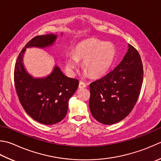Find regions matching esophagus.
<instances>
[{
  "label": "esophagus",
  "mask_w": 161,
  "mask_h": 161,
  "mask_svg": "<svg viewBox=\"0 0 161 161\" xmlns=\"http://www.w3.org/2000/svg\"><path fill=\"white\" fill-rule=\"evenodd\" d=\"M86 86V84L84 83L83 81H80V83H79V89H83V88H85Z\"/></svg>",
  "instance_id": "34e87169"
}]
</instances>
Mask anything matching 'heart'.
Returning <instances> with one entry per match:
<instances>
[{
  "label": "heart",
  "mask_w": 161,
  "mask_h": 161,
  "mask_svg": "<svg viewBox=\"0 0 161 161\" xmlns=\"http://www.w3.org/2000/svg\"><path fill=\"white\" fill-rule=\"evenodd\" d=\"M116 56V49L112 43L90 39L78 45L74 53H66L65 68L69 74L73 75L79 65V60H82L84 68L91 76L102 77L114 64Z\"/></svg>",
  "instance_id": "b5f03b06"
}]
</instances>
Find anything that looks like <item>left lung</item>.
I'll return each mask as SVG.
<instances>
[{
    "instance_id": "8db88e82",
    "label": "left lung",
    "mask_w": 161,
    "mask_h": 161,
    "mask_svg": "<svg viewBox=\"0 0 161 161\" xmlns=\"http://www.w3.org/2000/svg\"><path fill=\"white\" fill-rule=\"evenodd\" d=\"M143 75L140 53L128 45L127 53L113 71L90 84L89 108L94 119L111 125L126 117L140 96Z\"/></svg>"
}]
</instances>
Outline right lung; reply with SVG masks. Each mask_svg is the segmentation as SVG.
<instances>
[{"label": "right lung", "instance_id": "obj_1", "mask_svg": "<svg viewBox=\"0 0 161 161\" xmlns=\"http://www.w3.org/2000/svg\"><path fill=\"white\" fill-rule=\"evenodd\" d=\"M56 38L57 35L52 33L31 40L19 54L14 72L16 91L22 107L31 118L45 125L57 124L65 118L68 100L77 91L79 81L65 76L57 65L47 77L34 78L25 69L23 56L26 48H46Z\"/></svg>", "mask_w": 161, "mask_h": 161}]
</instances>
